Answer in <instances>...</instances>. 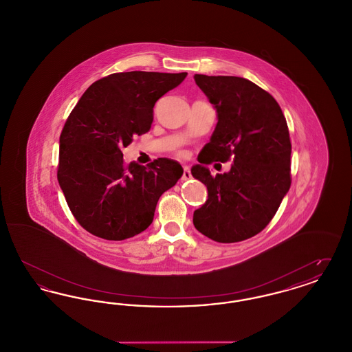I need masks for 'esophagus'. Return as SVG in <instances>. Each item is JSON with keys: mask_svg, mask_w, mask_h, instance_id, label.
Returning <instances> with one entry per match:
<instances>
[{"mask_svg": "<svg viewBox=\"0 0 352 352\" xmlns=\"http://www.w3.org/2000/svg\"><path fill=\"white\" fill-rule=\"evenodd\" d=\"M191 178V171L188 166H184V175H182V181H187Z\"/></svg>", "mask_w": 352, "mask_h": 352, "instance_id": "obj_1", "label": "esophagus"}]
</instances>
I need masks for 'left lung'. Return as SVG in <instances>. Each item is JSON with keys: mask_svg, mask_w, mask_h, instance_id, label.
Returning a JSON list of instances; mask_svg holds the SVG:
<instances>
[{"mask_svg": "<svg viewBox=\"0 0 352 352\" xmlns=\"http://www.w3.org/2000/svg\"><path fill=\"white\" fill-rule=\"evenodd\" d=\"M217 109L218 124L191 174L208 198L194 211V226L218 243L261 232L290 188L292 144L286 118L267 91L244 78L194 75ZM232 159V170L212 176L205 165Z\"/></svg>", "mask_w": 352, "mask_h": 352, "instance_id": "8db88e82", "label": "left lung"}]
</instances>
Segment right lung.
I'll return each mask as SVG.
<instances>
[{"label": "right lung", "instance_id": "obj_1", "mask_svg": "<svg viewBox=\"0 0 352 352\" xmlns=\"http://www.w3.org/2000/svg\"><path fill=\"white\" fill-rule=\"evenodd\" d=\"M186 76L112 74L88 87L69 113L59 138L58 181L72 215L89 234L107 240L141 234L160 197L182 177L177 161L125 165L121 151L151 129L154 104Z\"/></svg>", "mask_w": 352, "mask_h": 352}]
</instances>
